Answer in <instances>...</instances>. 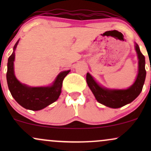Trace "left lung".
<instances>
[{
    "mask_svg": "<svg viewBox=\"0 0 151 151\" xmlns=\"http://www.w3.org/2000/svg\"><path fill=\"white\" fill-rule=\"evenodd\" d=\"M136 50L138 58V74L134 84L129 89L125 90L104 89L99 85L89 73L86 74V82L88 86L99 103L111 108H120L132 102L141 92L146 76L145 69V61L144 55L141 52L139 47L137 44L136 45Z\"/></svg>",
    "mask_w": 151,
    "mask_h": 151,
    "instance_id": "1",
    "label": "left lung"
}]
</instances>
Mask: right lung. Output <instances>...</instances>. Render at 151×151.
Instances as JSON below:
<instances>
[{
  "label": "right lung",
  "instance_id": "right-lung-1",
  "mask_svg": "<svg viewBox=\"0 0 151 151\" xmlns=\"http://www.w3.org/2000/svg\"><path fill=\"white\" fill-rule=\"evenodd\" d=\"M18 41L13 49L16 48ZM15 52H13L8 58V71L6 78L10 93L20 106L25 109L38 111L45 108L48 105L58 100L61 93V88L64 79L70 70L62 72L57 77L53 85L47 87H29L20 83L15 77L13 62Z\"/></svg>",
  "mask_w": 151,
  "mask_h": 151
}]
</instances>
